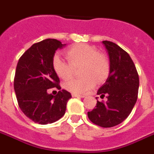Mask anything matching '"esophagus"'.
<instances>
[{
  "label": "esophagus",
  "instance_id": "esophagus-1",
  "mask_svg": "<svg viewBox=\"0 0 154 154\" xmlns=\"http://www.w3.org/2000/svg\"><path fill=\"white\" fill-rule=\"evenodd\" d=\"M73 97H79V98H84L85 96L84 95H79V94H75V93H72Z\"/></svg>",
  "mask_w": 154,
  "mask_h": 154
}]
</instances>
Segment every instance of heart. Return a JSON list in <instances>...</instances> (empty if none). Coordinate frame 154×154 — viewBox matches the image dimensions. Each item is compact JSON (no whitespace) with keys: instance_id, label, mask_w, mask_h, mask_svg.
<instances>
[{"instance_id":"heart-1","label":"heart","mask_w":154,"mask_h":154,"mask_svg":"<svg viewBox=\"0 0 154 154\" xmlns=\"http://www.w3.org/2000/svg\"><path fill=\"white\" fill-rule=\"evenodd\" d=\"M67 62L54 57L52 67L56 75L66 80L72 75L74 69L81 66L80 79H71L64 84L65 89L75 94H84L96 85L107 79L110 71L108 57L98 52L96 47L88 44H77L64 51Z\"/></svg>"}]
</instances>
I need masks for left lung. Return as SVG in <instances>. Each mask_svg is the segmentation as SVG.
<instances>
[{"mask_svg":"<svg viewBox=\"0 0 154 154\" xmlns=\"http://www.w3.org/2000/svg\"><path fill=\"white\" fill-rule=\"evenodd\" d=\"M109 56L110 71L97 94L106 102L98 101L96 108L88 112L94 124L101 128L119 125L129 116L138 97L139 75L129 54L115 43L104 40Z\"/></svg>","mask_w":154,"mask_h":154,"instance_id":"obj_1","label":"left lung"}]
</instances>
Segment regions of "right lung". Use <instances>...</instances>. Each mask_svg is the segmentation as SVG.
<instances>
[{
  "label": "right lung",
  "mask_w": 154,
  "mask_h": 154,
  "mask_svg": "<svg viewBox=\"0 0 154 154\" xmlns=\"http://www.w3.org/2000/svg\"><path fill=\"white\" fill-rule=\"evenodd\" d=\"M64 45L55 39L35 43L21 56L17 64L14 88L18 106L27 118L39 124L60 119L71 97L66 90H60L59 78L52 67L55 52ZM53 87L60 90L56 96L48 93V89Z\"/></svg>",
  "instance_id": "1"
}]
</instances>
